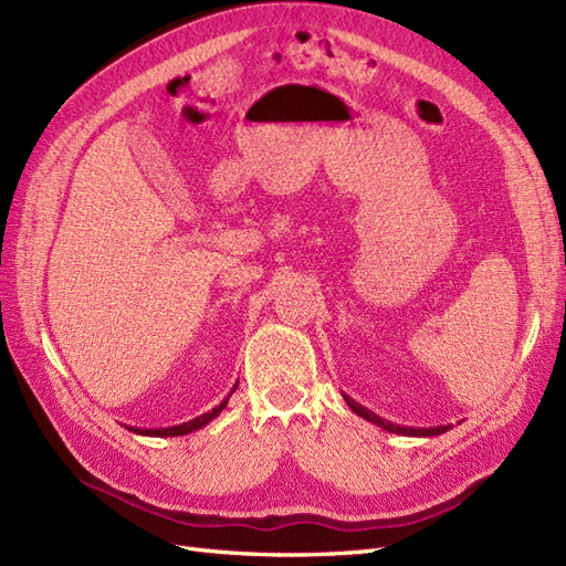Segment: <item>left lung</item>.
Wrapping results in <instances>:
<instances>
[{"label": "left lung", "instance_id": "left-lung-1", "mask_svg": "<svg viewBox=\"0 0 566 566\" xmlns=\"http://www.w3.org/2000/svg\"><path fill=\"white\" fill-rule=\"evenodd\" d=\"M345 401H347V406L354 410L356 416H361L364 420H368V422H373V424H378V427H382V430H387V432H394V434H408V437H434V434H441V432H447L449 430V424H441V427H403V424H394V422H389V420H382L380 416H375L373 410H368L366 406H361V403H356L354 399H349V397H345Z\"/></svg>", "mask_w": 566, "mask_h": 566}]
</instances>
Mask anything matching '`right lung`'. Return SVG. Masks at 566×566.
Here are the masks:
<instances>
[{"mask_svg": "<svg viewBox=\"0 0 566 566\" xmlns=\"http://www.w3.org/2000/svg\"><path fill=\"white\" fill-rule=\"evenodd\" d=\"M227 401L229 399H224L221 401L217 408H212L210 413H205V416H200V418H193V420H188V422H184V424H175V427H156V430H134V432H139V434H150V437H179V434H188V432H193V430H198V427H205L208 424L212 418H217L221 410H224V406H227ZM132 430V427H129Z\"/></svg>", "mask_w": 566, "mask_h": 566, "instance_id": "right-lung-1", "label": "right lung"}]
</instances>
